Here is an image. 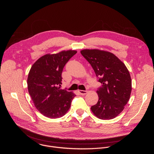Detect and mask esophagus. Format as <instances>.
I'll return each instance as SVG.
<instances>
[{"mask_svg":"<svg viewBox=\"0 0 154 154\" xmlns=\"http://www.w3.org/2000/svg\"><path fill=\"white\" fill-rule=\"evenodd\" d=\"M79 93L81 95L84 96V95H85L86 94H87L88 91H84V90H79Z\"/></svg>","mask_w":154,"mask_h":154,"instance_id":"1","label":"esophagus"}]
</instances>
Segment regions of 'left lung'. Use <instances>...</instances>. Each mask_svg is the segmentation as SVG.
<instances>
[{"mask_svg":"<svg viewBox=\"0 0 154 154\" xmlns=\"http://www.w3.org/2000/svg\"><path fill=\"white\" fill-rule=\"evenodd\" d=\"M81 54L88 61L102 86L96 93L97 103L91 107L100 119H112L118 116L128 101L131 91L130 73L116 55L99 49H84Z\"/></svg>","mask_w":154,"mask_h":154,"instance_id":"left-lung-1","label":"left lung"}]
</instances>
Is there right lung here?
Here are the masks:
<instances>
[{
	"mask_svg": "<svg viewBox=\"0 0 154 154\" xmlns=\"http://www.w3.org/2000/svg\"><path fill=\"white\" fill-rule=\"evenodd\" d=\"M76 53V51L69 50L45 55L32 65L29 71V94L36 109L46 117L55 119L64 116L76 96L60 88L63 68Z\"/></svg>",
	"mask_w": 154,
	"mask_h": 154,
	"instance_id": "right-lung-1",
	"label": "right lung"
}]
</instances>
